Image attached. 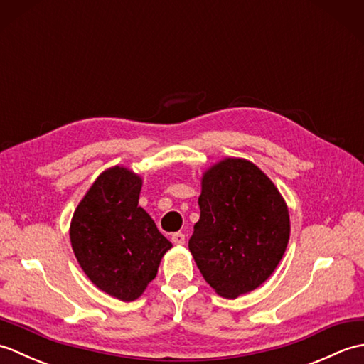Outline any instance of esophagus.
Wrapping results in <instances>:
<instances>
[{"label": "esophagus", "instance_id": "esophagus-1", "mask_svg": "<svg viewBox=\"0 0 364 364\" xmlns=\"http://www.w3.org/2000/svg\"><path fill=\"white\" fill-rule=\"evenodd\" d=\"M184 241H186V237H184V235L181 233V231H178V233L172 235V242L175 245H183Z\"/></svg>", "mask_w": 364, "mask_h": 364}]
</instances>
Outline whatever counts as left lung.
I'll return each instance as SVG.
<instances>
[{"label":"left lung","mask_w":364,"mask_h":364,"mask_svg":"<svg viewBox=\"0 0 364 364\" xmlns=\"http://www.w3.org/2000/svg\"><path fill=\"white\" fill-rule=\"evenodd\" d=\"M189 250L219 296L236 299L274 272L289 241V213L274 183L250 161L206 170Z\"/></svg>","instance_id":"8db88e82"}]
</instances>
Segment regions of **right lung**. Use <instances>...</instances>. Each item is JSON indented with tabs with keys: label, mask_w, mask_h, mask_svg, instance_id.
Here are the masks:
<instances>
[{
	"label": "right lung",
	"mask_w": 364,
	"mask_h": 364,
	"mask_svg": "<svg viewBox=\"0 0 364 364\" xmlns=\"http://www.w3.org/2000/svg\"><path fill=\"white\" fill-rule=\"evenodd\" d=\"M142 180L115 166L100 175L75 210L70 241L80 266L97 288L131 301L158 274L172 247L139 206Z\"/></svg>",
	"instance_id": "right-lung-1"
}]
</instances>
